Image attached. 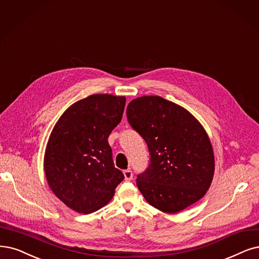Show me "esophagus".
Listing matches in <instances>:
<instances>
[{"label":"esophagus","mask_w":259,"mask_h":259,"mask_svg":"<svg viewBox=\"0 0 259 259\" xmlns=\"http://www.w3.org/2000/svg\"><path fill=\"white\" fill-rule=\"evenodd\" d=\"M123 176H124V179H126L127 181L131 180V179L133 178V173H132V170H130V169L123 170Z\"/></svg>","instance_id":"34e87169"}]
</instances>
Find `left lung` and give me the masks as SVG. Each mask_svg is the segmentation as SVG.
<instances>
[{
  "label": "left lung",
  "mask_w": 259,
  "mask_h": 259,
  "mask_svg": "<svg viewBox=\"0 0 259 259\" xmlns=\"http://www.w3.org/2000/svg\"><path fill=\"white\" fill-rule=\"evenodd\" d=\"M127 118L149 150L150 163L137 178L147 203L176 213L202 198L213 178L214 156L193 115L159 96H143L128 104Z\"/></svg>",
  "instance_id": "1"
}]
</instances>
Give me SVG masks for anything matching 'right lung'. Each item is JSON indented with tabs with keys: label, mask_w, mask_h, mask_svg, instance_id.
<instances>
[{
	"label": "right lung",
	"mask_w": 259,
	"mask_h": 259,
	"mask_svg": "<svg viewBox=\"0 0 259 259\" xmlns=\"http://www.w3.org/2000/svg\"><path fill=\"white\" fill-rule=\"evenodd\" d=\"M124 104L123 96H89L70 105L51 132L44 159L48 185L76 212L92 213L107 205L124 178L114 166L108 142Z\"/></svg>",
	"instance_id": "add662e5"
}]
</instances>
